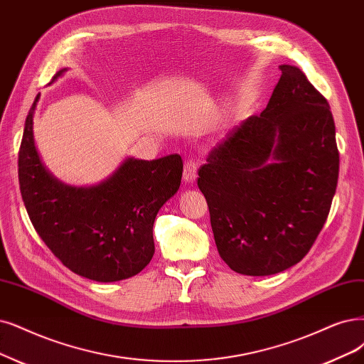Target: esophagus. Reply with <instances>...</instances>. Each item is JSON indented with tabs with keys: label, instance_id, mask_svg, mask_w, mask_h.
<instances>
[{
	"label": "esophagus",
	"instance_id": "1",
	"mask_svg": "<svg viewBox=\"0 0 364 364\" xmlns=\"http://www.w3.org/2000/svg\"><path fill=\"white\" fill-rule=\"evenodd\" d=\"M196 177H198V161L193 159H189L184 165L183 178L186 183H193Z\"/></svg>",
	"mask_w": 364,
	"mask_h": 364
}]
</instances>
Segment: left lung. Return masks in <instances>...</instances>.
I'll return each instance as SVG.
<instances>
[{
	"label": "left lung",
	"instance_id": "1",
	"mask_svg": "<svg viewBox=\"0 0 364 364\" xmlns=\"http://www.w3.org/2000/svg\"><path fill=\"white\" fill-rule=\"evenodd\" d=\"M279 69L265 109L235 126L198 171L220 258L246 276L276 274L306 257L339 177L327 99L299 67Z\"/></svg>",
	"mask_w": 364,
	"mask_h": 364
}]
</instances>
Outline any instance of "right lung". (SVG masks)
Instances as JSON below:
<instances>
[{"label":"right lung","mask_w":364,"mask_h":364,"mask_svg":"<svg viewBox=\"0 0 364 364\" xmlns=\"http://www.w3.org/2000/svg\"><path fill=\"white\" fill-rule=\"evenodd\" d=\"M38 97L26 115L18 159L21 195L34 230L63 265L79 276L117 282L141 273L154 255L157 213L180 187L181 156L127 159L99 186H65L45 169L34 146Z\"/></svg>","instance_id":"1"}]
</instances>
